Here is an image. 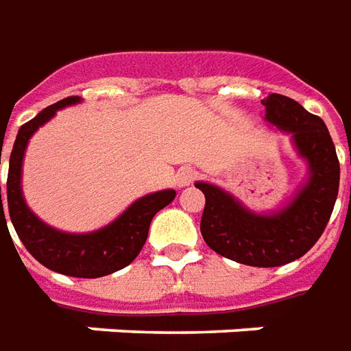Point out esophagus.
I'll list each match as a JSON object with an SVG mask.
<instances>
[{
  "label": "esophagus",
  "instance_id": "1",
  "mask_svg": "<svg viewBox=\"0 0 351 351\" xmlns=\"http://www.w3.org/2000/svg\"><path fill=\"white\" fill-rule=\"evenodd\" d=\"M195 169L192 167H182V169H178V173H176V184L178 186H190L195 180Z\"/></svg>",
  "mask_w": 351,
  "mask_h": 351
}]
</instances>
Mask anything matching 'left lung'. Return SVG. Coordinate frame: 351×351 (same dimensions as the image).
<instances>
[{
  "instance_id": "obj_1",
  "label": "left lung",
  "mask_w": 351,
  "mask_h": 351,
  "mask_svg": "<svg viewBox=\"0 0 351 351\" xmlns=\"http://www.w3.org/2000/svg\"><path fill=\"white\" fill-rule=\"evenodd\" d=\"M265 119L290 132L298 154L309 163V180L280 211L257 215L217 186L197 182L206 195L199 230L219 256L252 267H278L306 256L325 230L335 209L340 163L323 119L292 97L267 95Z\"/></svg>"
}]
</instances>
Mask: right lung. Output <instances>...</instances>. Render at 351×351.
<instances>
[{"instance_id":"add662e5","label":"right lung","mask_w":351,"mask_h":351,"mask_svg":"<svg viewBox=\"0 0 351 351\" xmlns=\"http://www.w3.org/2000/svg\"><path fill=\"white\" fill-rule=\"evenodd\" d=\"M76 101H80L78 95L65 97L53 106L45 107L32 121H28L19 128L15 145L9 157L7 207H9V217L15 226L16 234L36 261H40L44 267L61 275L76 276V278H97V276L111 275L134 261L140 250L144 247L154 215L175 199L176 192L161 190L156 194L144 195L136 199L134 204L111 225L90 234H66L42 223L26 207L23 190H21V169H23L26 144L40 126L56 115L57 109L73 106ZM0 206V219L5 221L3 204H1V186Z\"/></svg>"}]
</instances>
